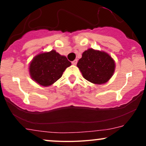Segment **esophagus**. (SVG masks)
Returning <instances> with one entry per match:
<instances>
[{
	"label": "esophagus",
	"instance_id": "obj_1",
	"mask_svg": "<svg viewBox=\"0 0 146 146\" xmlns=\"http://www.w3.org/2000/svg\"><path fill=\"white\" fill-rule=\"evenodd\" d=\"M77 63H78V60H75L72 62V64H73V65H76Z\"/></svg>",
	"mask_w": 146,
	"mask_h": 146
}]
</instances>
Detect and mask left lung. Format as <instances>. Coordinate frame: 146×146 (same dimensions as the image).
Masks as SVG:
<instances>
[{
  "label": "left lung",
  "mask_w": 146,
  "mask_h": 146,
  "mask_svg": "<svg viewBox=\"0 0 146 146\" xmlns=\"http://www.w3.org/2000/svg\"><path fill=\"white\" fill-rule=\"evenodd\" d=\"M78 67L86 80L96 84L108 82L115 71V64L108 53L88 48L79 60Z\"/></svg>",
  "instance_id": "obj_1"
}]
</instances>
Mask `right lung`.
I'll list each match as a JSON object with an SVG mask.
<instances>
[{
  "label": "right lung",
  "mask_w": 146,
  "mask_h": 146,
  "mask_svg": "<svg viewBox=\"0 0 146 146\" xmlns=\"http://www.w3.org/2000/svg\"><path fill=\"white\" fill-rule=\"evenodd\" d=\"M71 64L66 57L52 50L33 58L29 66L30 75L40 85L48 86L59 80L64 70Z\"/></svg>",
  "instance_id": "1"
}]
</instances>
